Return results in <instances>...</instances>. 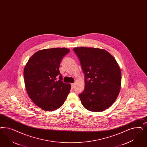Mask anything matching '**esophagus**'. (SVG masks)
<instances>
[{
  "instance_id": "1",
  "label": "esophagus",
  "mask_w": 147,
  "mask_h": 147,
  "mask_svg": "<svg viewBox=\"0 0 147 147\" xmlns=\"http://www.w3.org/2000/svg\"><path fill=\"white\" fill-rule=\"evenodd\" d=\"M74 87H75V84H74V83H73V84H71V88H74Z\"/></svg>"
}]
</instances>
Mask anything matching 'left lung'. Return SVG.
<instances>
[{"label":"left lung","mask_w":147,"mask_h":147,"mask_svg":"<svg viewBox=\"0 0 147 147\" xmlns=\"http://www.w3.org/2000/svg\"><path fill=\"white\" fill-rule=\"evenodd\" d=\"M85 76V89L79 94L87 110L101 112L111 107L121 89V71L115 58L107 51L95 48L73 49Z\"/></svg>","instance_id":"8db88e82"}]
</instances>
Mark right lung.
Listing matches in <instances>:
<instances>
[{"label": "right lung", "mask_w": 147, "mask_h": 147, "mask_svg": "<svg viewBox=\"0 0 147 147\" xmlns=\"http://www.w3.org/2000/svg\"><path fill=\"white\" fill-rule=\"evenodd\" d=\"M69 51L67 48H58L38 51L24 67L27 93L36 105L43 110L51 111L59 109L70 92L71 85L63 82L59 71L62 59Z\"/></svg>", "instance_id": "1"}]
</instances>
